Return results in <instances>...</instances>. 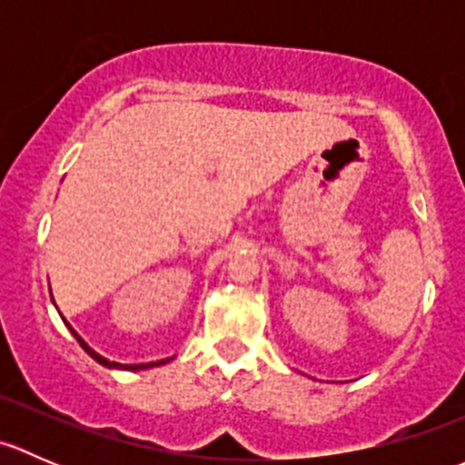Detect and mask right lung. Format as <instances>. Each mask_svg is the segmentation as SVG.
Listing matches in <instances>:
<instances>
[{
  "label": "right lung",
  "instance_id": "add662e5",
  "mask_svg": "<svg viewBox=\"0 0 465 465\" xmlns=\"http://www.w3.org/2000/svg\"><path fill=\"white\" fill-rule=\"evenodd\" d=\"M67 326H69V323H67ZM69 331H72V332H74V337H76V340H78V344H81V346H83V349H85V351H87V353H89V355H92V358H94V360H96V362H98V364H103V367H112V369H128V371H139V369H150V367H159V364H166V362H168V360H159V362H148V364H119V362H110V360H105V358H103V355H98V353H96V351H94V349H92V346H89V344H87V341H85V340H83V337H81V335H78V332H76V331H74V328H72V326H69Z\"/></svg>",
  "mask_w": 465,
  "mask_h": 465
}]
</instances>
